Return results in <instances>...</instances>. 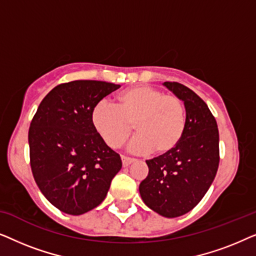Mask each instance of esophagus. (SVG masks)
<instances>
[{
    "label": "esophagus",
    "instance_id": "obj_1",
    "mask_svg": "<svg viewBox=\"0 0 256 256\" xmlns=\"http://www.w3.org/2000/svg\"><path fill=\"white\" fill-rule=\"evenodd\" d=\"M121 160H122V166H124V168L130 166L132 162H135L134 158H130V157H126V156H122Z\"/></svg>",
    "mask_w": 256,
    "mask_h": 256
}]
</instances>
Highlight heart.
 Returning <instances> with one entry per match:
<instances>
[{
    "label": "heart",
    "instance_id": "1",
    "mask_svg": "<svg viewBox=\"0 0 256 256\" xmlns=\"http://www.w3.org/2000/svg\"><path fill=\"white\" fill-rule=\"evenodd\" d=\"M113 106L100 104L92 110V124L104 143L118 149L132 134L134 152L170 154L183 138L186 128L184 102L174 94H164L150 86L129 87L118 93Z\"/></svg>",
    "mask_w": 256,
    "mask_h": 256
}]
</instances>
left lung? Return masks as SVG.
Returning a JSON list of instances; mask_svg holds the SVG:
<instances>
[{"label":"left lung","mask_w":256,"mask_h":256,"mask_svg":"<svg viewBox=\"0 0 256 256\" xmlns=\"http://www.w3.org/2000/svg\"><path fill=\"white\" fill-rule=\"evenodd\" d=\"M186 110L183 138L168 155L146 160L149 174L140 184L144 204L166 218L190 212L211 186L219 166V132L211 110L194 90L176 82L163 84Z\"/></svg>","instance_id":"1"}]
</instances>
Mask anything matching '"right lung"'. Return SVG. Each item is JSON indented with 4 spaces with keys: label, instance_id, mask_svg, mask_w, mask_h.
<instances>
[{
    "label": "right lung",
    "instance_id": "add662e5",
    "mask_svg": "<svg viewBox=\"0 0 256 256\" xmlns=\"http://www.w3.org/2000/svg\"><path fill=\"white\" fill-rule=\"evenodd\" d=\"M120 85L74 80L56 86L30 124V166L44 197L62 212L80 216L101 204L120 155L92 124V110Z\"/></svg>",
    "mask_w": 256,
    "mask_h": 256
}]
</instances>
